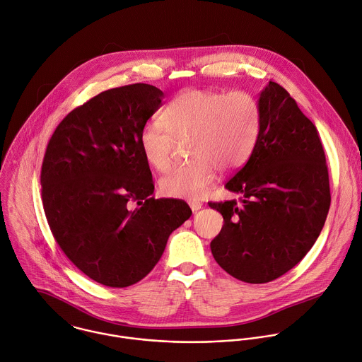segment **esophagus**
I'll list each match as a JSON object with an SVG mask.
<instances>
[{"label": "esophagus", "mask_w": 362, "mask_h": 362, "mask_svg": "<svg viewBox=\"0 0 362 362\" xmlns=\"http://www.w3.org/2000/svg\"><path fill=\"white\" fill-rule=\"evenodd\" d=\"M189 206H190V209H192V211H197V210H200L202 209V203L200 202H197V200H192V202H189Z\"/></svg>", "instance_id": "34e87169"}]
</instances>
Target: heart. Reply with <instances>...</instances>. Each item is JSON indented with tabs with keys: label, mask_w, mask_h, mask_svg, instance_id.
Wrapping results in <instances>:
<instances>
[{
	"label": "heart",
	"mask_w": 362,
	"mask_h": 362,
	"mask_svg": "<svg viewBox=\"0 0 362 362\" xmlns=\"http://www.w3.org/2000/svg\"><path fill=\"white\" fill-rule=\"evenodd\" d=\"M262 127L258 101L245 93L190 88L177 94L148 122L138 144L145 160L158 172L172 165L176 141L190 139L192 163L175 168L160 180L163 194L199 199L216 180L217 170L233 172L252 156Z\"/></svg>",
	"instance_id": "1"
}]
</instances>
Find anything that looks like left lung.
Listing matches in <instances>:
<instances>
[{
    "label": "left lung",
    "mask_w": 362,
    "mask_h": 362,
    "mask_svg": "<svg viewBox=\"0 0 362 362\" xmlns=\"http://www.w3.org/2000/svg\"><path fill=\"white\" fill-rule=\"evenodd\" d=\"M258 104L257 148L227 183L237 200L209 206L224 218L210 248L217 264L247 284L271 282L310 251L330 209L326 155L315 124L291 94L269 81Z\"/></svg>",
    "instance_id": "obj_1"
}]
</instances>
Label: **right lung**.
<instances>
[{
  "label": "right lung",
  "mask_w": 362,
  "mask_h": 362,
  "mask_svg": "<svg viewBox=\"0 0 362 362\" xmlns=\"http://www.w3.org/2000/svg\"><path fill=\"white\" fill-rule=\"evenodd\" d=\"M162 98L144 83L103 91L63 118L45 152L42 202L52 234L84 275L110 288L144 279L192 216L183 200L152 197L138 144Z\"/></svg>",
  "instance_id": "right-lung-1"
}]
</instances>
